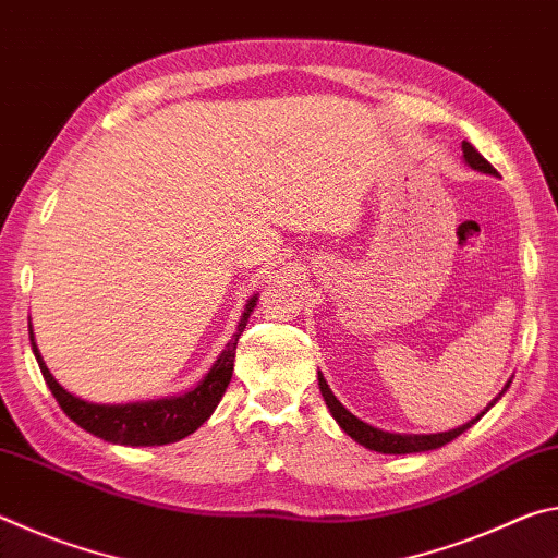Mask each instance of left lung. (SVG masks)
Here are the masks:
<instances>
[{
    "label": "left lung",
    "mask_w": 558,
    "mask_h": 558,
    "mask_svg": "<svg viewBox=\"0 0 558 558\" xmlns=\"http://www.w3.org/2000/svg\"><path fill=\"white\" fill-rule=\"evenodd\" d=\"M462 157H465V162L477 169V172L483 174H497V169L487 162V159L477 153L475 147H472L470 143H462ZM317 381H319V391H323L325 401H327V409L329 413L335 415V421L339 423V428H342L349 438H354L359 446L369 448V450H376V452H389V456H405V452H426V450H436L440 446H446V442H450L452 438H458L462 430H468L472 423L480 421L485 415V411L477 415V418H472L470 423H465V426L460 428H452L448 433H430V436H413V433H389V430H381V428H374L369 426V423H364L362 418H356V415L352 411H347L342 403L337 401V396L332 393V389H329L325 376L317 374ZM505 389H509V384L505 386ZM505 393V391H502ZM499 393V396H502Z\"/></svg>",
    "instance_id": "8db88e82"
}]
</instances>
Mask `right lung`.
Here are the masks:
<instances>
[{
  "instance_id": "1",
  "label": "right lung",
  "mask_w": 558,
  "mask_h": 558,
  "mask_svg": "<svg viewBox=\"0 0 558 558\" xmlns=\"http://www.w3.org/2000/svg\"><path fill=\"white\" fill-rule=\"evenodd\" d=\"M258 295L248 300V305L243 310V317L231 342L226 344L223 352L216 359L211 372L204 376L199 386L182 396H167V399L157 401H137V403H90L83 401L78 396H73L63 389V386L53 379L51 372L46 369L44 359L36 349L34 332L29 325L32 349L39 369L44 374L46 384L53 393V399L59 401L63 413L69 415L73 423H78L83 430L93 433L108 442H118V446H167V442L182 440L189 433H194L202 423L209 418L216 405H219L226 386L231 381L233 374V359H235V344L245 329V323L256 307Z\"/></svg>"
}]
</instances>
